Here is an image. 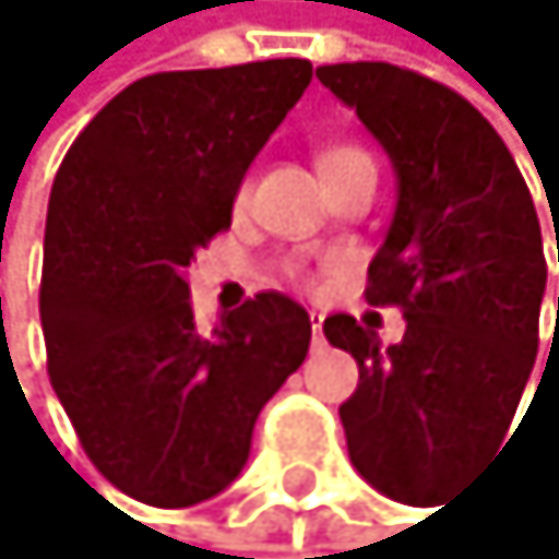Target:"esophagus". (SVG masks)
Returning a JSON list of instances; mask_svg holds the SVG:
<instances>
[{"label":"esophagus","mask_w":559,"mask_h":559,"mask_svg":"<svg viewBox=\"0 0 559 559\" xmlns=\"http://www.w3.org/2000/svg\"><path fill=\"white\" fill-rule=\"evenodd\" d=\"M321 314H310V332H314V346H321L324 343V332H321Z\"/></svg>","instance_id":"1"}]
</instances>
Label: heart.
I'll return each instance as SVG.
<instances>
[{"label": "heart", "mask_w": 559, "mask_h": 559, "mask_svg": "<svg viewBox=\"0 0 559 559\" xmlns=\"http://www.w3.org/2000/svg\"><path fill=\"white\" fill-rule=\"evenodd\" d=\"M354 158H368L361 147H329V151H321V173L324 169H332V165H343V162H354ZM249 194H252V176H241V183H238V205L241 202H249ZM299 282H307V285H314V277L304 274V271H296Z\"/></svg>", "instance_id": "b5f03b06"}]
</instances>
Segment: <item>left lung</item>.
<instances>
[{
	"label": "left lung",
	"mask_w": 559,
	"mask_h": 559,
	"mask_svg": "<svg viewBox=\"0 0 559 559\" xmlns=\"http://www.w3.org/2000/svg\"><path fill=\"white\" fill-rule=\"evenodd\" d=\"M318 79L397 169L365 299L401 310L404 340L383 346L350 314L324 321V340L357 361L346 448L372 488L423 506L510 430L538 354L543 227L510 147L466 96L383 60L324 64Z\"/></svg>",
	"instance_id": "1"
}]
</instances>
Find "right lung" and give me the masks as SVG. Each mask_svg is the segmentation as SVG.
I'll list each match as a JSON object with an SVG mask.
<instances>
[{"label": "right lung", "instance_id": "obj_1", "mask_svg": "<svg viewBox=\"0 0 559 559\" xmlns=\"http://www.w3.org/2000/svg\"><path fill=\"white\" fill-rule=\"evenodd\" d=\"M310 75L285 57L136 79L57 169L38 288L49 383L90 463L136 502L180 510L224 491L310 350L296 299L255 293L198 332L187 285Z\"/></svg>", "mask_w": 559, "mask_h": 559}]
</instances>
